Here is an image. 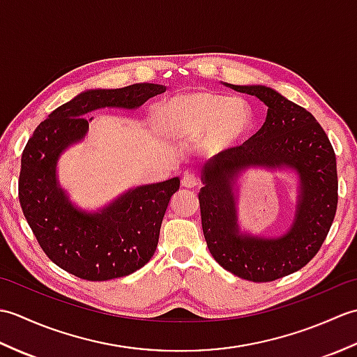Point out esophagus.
Masks as SVG:
<instances>
[{"mask_svg": "<svg viewBox=\"0 0 357 357\" xmlns=\"http://www.w3.org/2000/svg\"><path fill=\"white\" fill-rule=\"evenodd\" d=\"M181 184H183V187H185V188H195L196 185H198V179H196L195 174L187 173V174H184V178H183V181H181Z\"/></svg>", "mask_w": 357, "mask_h": 357, "instance_id": "esophagus-1", "label": "esophagus"}]
</instances>
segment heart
Listing matches in <instances>:
<instances>
[{"mask_svg": "<svg viewBox=\"0 0 357 357\" xmlns=\"http://www.w3.org/2000/svg\"><path fill=\"white\" fill-rule=\"evenodd\" d=\"M159 130L174 141H196L207 156H222L245 142L253 127L250 105L227 95L207 92L173 96L156 110Z\"/></svg>", "mask_w": 357, "mask_h": 357, "instance_id": "obj_1", "label": "heart"}]
</instances>
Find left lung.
<instances>
[{
	"instance_id": "1",
	"label": "left lung",
	"mask_w": 357,
	"mask_h": 357,
	"mask_svg": "<svg viewBox=\"0 0 357 357\" xmlns=\"http://www.w3.org/2000/svg\"><path fill=\"white\" fill-rule=\"evenodd\" d=\"M267 105L261 130L236 150L215 156L201 172L204 238L216 262L238 278L270 282L301 270L319 252L337 207L336 155L312 113L259 84L234 86ZM252 168L290 171L296 176L295 216L275 237L240 229L238 179Z\"/></svg>"
}]
</instances>
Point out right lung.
Masks as SVG:
<instances>
[{"instance_id": "right-lung-1", "label": "right lung", "mask_w": 357, "mask_h": 357, "mask_svg": "<svg viewBox=\"0 0 357 357\" xmlns=\"http://www.w3.org/2000/svg\"><path fill=\"white\" fill-rule=\"evenodd\" d=\"M165 86L141 82L123 89H90L59 105L35 128L21 156L20 204L38 244L52 262L87 280L128 276L155 255L159 230L179 178L128 188L105 206L84 210L58 179L66 150L86 139L89 113L141 107Z\"/></svg>"}]
</instances>
